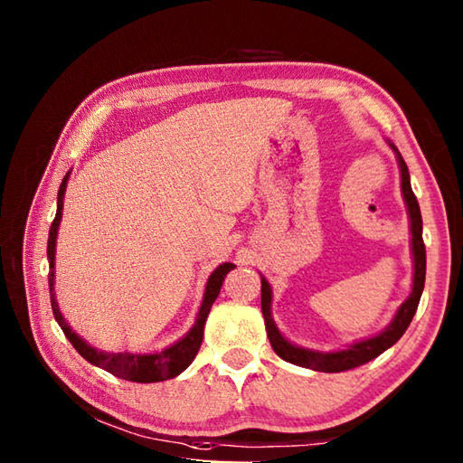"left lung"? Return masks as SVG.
I'll return each instance as SVG.
<instances>
[{"instance_id": "8db88e82", "label": "left lung", "mask_w": 463, "mask_h": 463, "mask_svg": "<svg viewBox=\"0 0 463 463\" xmlns=\"http://www.w3.org/2000/svg\"><path fill=\"white\" fill-rule=\"evenodd\" d=\"M388 146L394 151L398 169H401V190L402 198L406 203V213H409V222H411V253H412V289L406 300L398 307L394 318L390 320V325L380 331L378 335L365 336V339H359L355 343L347 345L345 349H335V351H317L308 347H300L292 341H288L284 335L279 333L276 320L271 317V286L269 281L261 276V310L265 318V331H268L269 343L276 354L286 359V362L308 367V370L315 372H345L354 370L357 365H364L372 362L373 357H378L383 351L390 349L401 336L404 335L406 328H409L411 320L417 312L422 288H425V271H427V257H425V242H422V218H420V208L419 202L414 198L412 187H411V174L409 167L402 159V155L394 143L386 140Z\"/></svg>"}]
</instances>
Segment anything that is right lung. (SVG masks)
<instances>
[{
  "mask_svg": "<svg viewBox=\"0 0 463 463\" xmlns=\"http://www.w3.org/2000/svg\"><path fill=\"white\" fill-rule=\"evenodd\" d=\"M69 175H71V171H67V175L62 177L61 187H59L57 216H54V221L51 224L49 245H46V257H49V268H51L49 271L51 307H52L54 318H57L62 333H65L67 339L71 341V345L77 349V354H80L83 359H88L91 365H98L101 370L114 373L116 378L138 382V383H153V382L175 378V375L182 373L185 367L194 362V357L198 355L208 312L213 308L218 294H221V286L226 278V273H229L234 265L221 263L213 273H210V278L206 281V289H203L202 304L198 308V315H195L192 328L182 336V339L175 341L174 345H169V347L155 351V354H128V351H124V354H109V351L91 347L88 341L81 339V336L67 325L65 317L61 315L57 296H54V255H57V234H59V224L62 218V202H65Z\"/></svg>",
  "mask_w": 463,
  "mask_h": 463,
  "instance_id": "1",
  "label": "right lung"
}]
</instances>
